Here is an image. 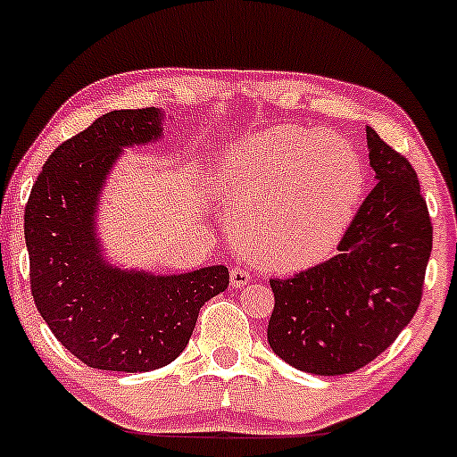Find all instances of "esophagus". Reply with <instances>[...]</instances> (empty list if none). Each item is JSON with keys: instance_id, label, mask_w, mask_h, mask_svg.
I'll use <instances>...</instances> for the list:
<instances>
[{"instance_id": "obj_1", "label": "esophagus", "mask_w": 457, "mask_h": 457, "mask_svg": "<svg viewBox=\"0 0 457 457\" xmlns=\"http://www.w3.org/2000/svg\"><path fill=\"white\" fill-rule=\"evenodd\" d=\"M247 283H250V272L245 269H239V266H237V269L230 270V286L235 289L247 286Z\"/></svg>"}]
</instances>
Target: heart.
Here are the masks:
<instances>
[{"mask_svg":"<svg viewBox=\"0 0 457 457\" xmlns=\"http://www.w3.org/2000/svg\"><path fill=\"white\" fill-rule=\"evenodd\" d=\"M237 245L269 270H302L336 250L357 214L365 171L340 136L277 126L230 149L212 174Z\"/></svg>","mask_w":457,"mask_h":457,"instance_id":"b5f03b06","label":"heart"}]
</instances>
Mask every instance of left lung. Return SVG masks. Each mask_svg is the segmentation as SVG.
Wrapping results in <instances>:
<instances>
[{"mask_svg":"<svg viewBox=\"0 0 457 457\" xmlns=\"http://www.w3.org/2000/svg\"><path fill=\"white\" fill-rule=\"evenodd\" d=\"M365 132L378 185L337 253L289 279H270L272 353L315 376L365 367L393 345L422 300L432 224L418 174L376 129Z\"/></svg>","mask_w":457,"mask_h":457,"instance_id":"left-lung-1","label":"left lung"}]
</instances>
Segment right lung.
Here are the masks:
<instances>
[{
	"label": "right lung",
	"instance_id": "add662e5",
	"mask_svg": "<svg viewBox=\"0 0 457 457\" xmlns=\"http://www.w3.org/2000/svg\"><path fill=\"white\" fill-rule=\"evenodd\" d=\"M163 112L111 111L62 142L35 180L25 210L31 294L56 340L81 363L151 371L185 351L199 308L228 287L222 264L180 272L112 266L98 239V205L123 149L157 142Z\"/></svg>",
	"mask_w": 457,
	"mask_h": 457
}]
</instances>
